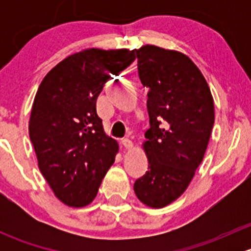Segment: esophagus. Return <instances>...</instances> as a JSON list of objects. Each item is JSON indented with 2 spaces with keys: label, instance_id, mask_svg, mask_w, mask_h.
<instances>
[{
  "label": "esophagus",
  "instance_id": "1",
  "mask_svg": "<svg viewBox=\"0 0 251 251\" xmlns=\"http://www.w3.org/2000/svg\"><path fill=\"white\" fill-rule=\"evenodd\" d=\"M121 144H123V147L125 149L132 148V142L128 140V138H124V140L121 141Z\"/></svg>",
  "mask_w": 251,
  "mask_h": 251
}]
</instances>
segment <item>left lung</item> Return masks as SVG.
<instances>
[{
	"mask_svg": "<svg viewBox=\"0 0 251 251\" xmlns=\"http://www.w3.org/2000/svg\"><path fill=\"white\" fill-rule=\"evenodd\" d=\"M136 54L138 76L148 90L151 127L143 144L148 171L133 189L143 204L163 207L186 191L203 160L215 121L214 100L187 55L153 45Z\"/></svg>",
	"mask_w": 251,
	"mask_h": 251,
	"instance_id": "obj_1",
	"label": "left lung"
}]
</instances>
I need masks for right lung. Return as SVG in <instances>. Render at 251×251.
Wrapping results in <instances>:
<instances>
[{"label": "right lung", "instance_id": "1", "mask_svg": "<svg viewBox=\"0 0 251 251\" xmlns=\"http://www.w3.org/2000/svg\"><path fill=\"white\" fill-rule=\"evenodd\" d=\"M135 59V50H82L58 63L37 90L30 140L40 171L69 206L90 204L115 160L118 143L103 131L96 102L111 75Z\"/></svg>", "mask_w": 251, "mask_h": 251}]
</instances>
